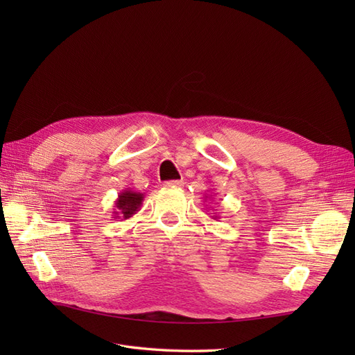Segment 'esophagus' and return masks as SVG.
Segmentation results:
<instances>
[{"label": "esophagus", "instance_id": "esophagus-1", "mask_svg": "<svg viewBox=\"0 0 355 355\" xmlns=\"http://www.w3.org/2000/svg\"><path fill=\"white\" fill-rule=\"evenodd\" d=\"M164 187H167V188H182V187H184V182H182V180H167Z\"/></svg>", "mask_w": 355, "mask_h": 355}]
</instances>
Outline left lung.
Returning a JSON list of instances; mask_svg holds the SVG:
<instances>
[{
	"label": "left lung",
	"mask_w": 355,
	"mask_h": 355,
	"mask_svg": "<svg viewBox=\"0 0 355 355\" xmlns=\"http://www.w3.org/2000/svg\"><path fill=\"white\" fill-rule=\"evenodd\" d=\"M206 200H207V197H206ZM220 216H218V214H214V216H211V219H214V220H218Z\"/></svg>",
	"instance_id": "obj_1"
}]
</instances>
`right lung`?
<instances>
[{"instance_id": "add662e5", "label": "right lung", "mask_w": 355, "mask_h": 355, "mask_svg": "<svg viewBox=\"0 0 355 355\" xmlns=\"http://www.w3.org/2000/svg\"><path fill=\"white\" fill-rule=\"evenodd\" d=\"M144 202V194L142 192H136L130 188L123 189L118 198L115 200V209H114V219L127 220L133 218L135 214L141 210V206Z\"/></svg>"}]
</instances>
